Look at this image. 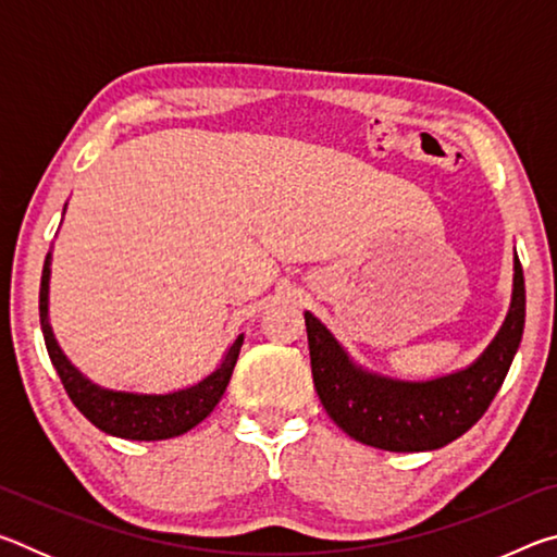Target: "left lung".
Returning a JSON list of instances; mask_svg holds the SVG:
<instances>
[{
	"label": "left lung",
	"mask_w": 557,
	"mask_h": 557,
	"mask_svg": "<svg viewBox=\"0 0 557 557\" xmlns=\"http://www.w3.org/2000/svg\"><path fill=\"white\" fill-rule=\"evenodd\" d=\"M319 400L348 437L385 451H430L455 442L482 418L502 388L525 324V285L513 256V292L502 329L467 369L403 381L363 369L336 336L305 312Z\"/></svg>",
	"instance_id": "obj_1"
}]
</instances>
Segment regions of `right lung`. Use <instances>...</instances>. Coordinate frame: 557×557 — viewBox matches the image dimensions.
<instances>
[{
    "label": "right lung",
    "mask_w": 557,
    "mask_h": 557,
    "mask_svg": "<svg viewBox=\"0 0 557 557\" xmlns=\"http://www.w3.org/2000/svg\"><path fill=\"white\" fill-rule=\"evenodd\" d=\"M65 213V209H63ZM49 280H51V252L46 256L39 289V314L41 332L46 342V351L63 383L65 393L86 418L98 430L112 437L137 440V442H157L178 437L191 428L203 422L213 412L215 405L223 398L225 388L238 361L240 346L245 336L238 334L233 344L225 348L221 363L203 375L199 383L186 385V388L169 393H137V391H115L108 385L90 381L71 363L53 336L49 322Z\"/></svg>",
    "instance_id": "add662e5"
}]
</instances>
